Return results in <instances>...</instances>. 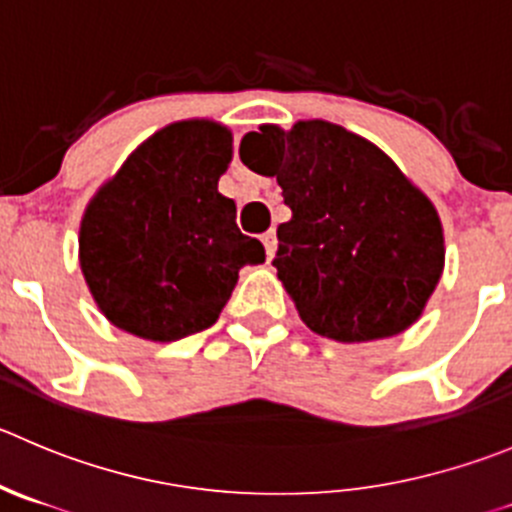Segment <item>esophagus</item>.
<instances>
[{
    "instance_id": "34e87169",
    "label": "esophagus",
    "mask_w": 512,
    "mask_h": 512,
    "mask_svg": "<svg viewBox=\"0 0 512 512\" xmlns=\"http://www.w3.org/2000/svg\"><path fill=\"white\" fill-rule=\"evenodd\" d=\"M261 243H264L266 248V259H274L276 256V233L274 231H266L264 236H261Z\"/></svg>"
}]
</instances>
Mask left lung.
Wrapping results in <instances>:
<instances>
[{
	"label": "left lung",
	"instance_id": "left-lung-1",
	"mask_svg": "<svg viewBox=\"0 0 512 512\" xmlns=\"http://www.w3.org/2000/svg\"><path fill=\"white\" fill-rule=\"evenodd\" d=\"M238 155L284 191L291 221L276 228L274 266L311 332L359 344L420 319L445 236L430 198L384 150L329 120H299L259 125Z\"/></svg>",
	"mask_w": 512,
	"mask_h": 512
}]
</instances>
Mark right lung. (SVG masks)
Returning a JSON list of instances; mask_svg holds the SVG:
<instances>
[{
  "instance_id": "1",
  "label": "right lung",
  "mask_w": 512,
  "mask_h": 512,
  "mask_svg": "<svg viewBox=\"0 0 512 512\" xmlns=\"http://www.w3.org/2000/svg\"><path fill=\"white\" fill-rule=\"evenodd\" d=\"M233 135L208 118L178 120L138 145L87 203L80 269L105 319L148 342L216 324L238 271L264 264L261 241L236 226L218 193Z\"/></svg>"
}]
</instances>
